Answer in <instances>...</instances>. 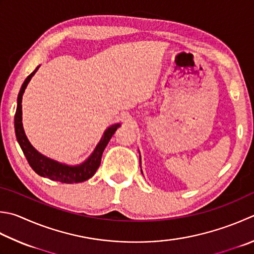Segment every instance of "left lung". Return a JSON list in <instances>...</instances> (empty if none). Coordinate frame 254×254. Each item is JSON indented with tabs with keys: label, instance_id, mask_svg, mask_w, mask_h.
I'll return each mask as SVG.
<instances>
[{
	"label": "left lung",
	"instance_id": "8db88e82",
	"mask_svg": "<svg viewBox=\"0 0 254 254\" xmlns=\"http://www.w3.org/2000/svg\"><path fill=\"white\" fill-rule=\"evenodd\" d=\"M140 164H141V156H140ZM141 166V165H140ZM141 172H142V170H141Z\"/></svg>",
	"mask_w": 254,
	"mask_h": 254
}]
</instances>
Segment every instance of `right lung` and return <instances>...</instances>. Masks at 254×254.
<instances>
[{
	"label": "right lung",
	"instance_id": "right-lung-1",
	"mask_svg": "<svg viewBox=\"0 0 254 254\" xmlns=\"http://www.w3.org/2000/svg\"><path fill=\"white\" fill-rule=\"evenodd\" d=\"M41 64L35 68V70L29 74V76L25 79L23 82L21 90L18 92L17 96V107L16 112H15L14 117V127H15V135H16L17 142L21 146L22 151L24 153L25 157L28 162L29 165L34 170V172L38 174L39 176L49 178L52 181L66 183V184H73V183H81L91 178L94 173L97 172L98 167L100 166L101 157L104 148L108 145L109 141L111 140L113 134L116 133L118 127H121V123L112 124L109 127L106 131H104L101 140L97 144L96 148H94L91 155L89 156L86 161H83L77 165H68V164L61 163L58 161H55L53 158H49L47 156L43 155L39 153L36 148H35L31 142L25 134L23 123H22V99L23 94L25 92L28 82L31 81L32 77L38 70Z\"/></svg>",
	"mask_w": 254,
	"mask_h": 254
}]
</instances>
